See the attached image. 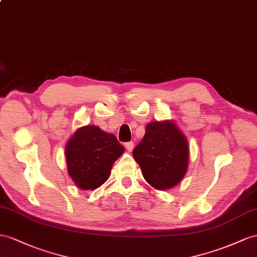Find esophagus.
Masks as SVG:
<instances>
[{"label":"esophagus","instance_id":"obj_1","mask_svg":"<svg viewBox=\"0 0 257 257\" xmlns=\"http://www.w3.org/2000/svg\"><path fill=\"white\" fill-rule=\"evenodd\" d=\"M124 147H126V149L129 151V152H131V151L134 150V147H135V143L133 141H129V142H126L124 143Z\"/></svg>","mask_w":257,"mask_h":257}]
</instances>
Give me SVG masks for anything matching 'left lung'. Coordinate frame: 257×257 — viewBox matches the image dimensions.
<instances>
[{
    "label": "left lung",
    "instance_id": "1",
    "mask_svg": "<svg viewBox=\"0 0 257 257\" xmlns=\"http://www.w3.org/2000/svg\"><path fill=\"white\" fill-rule=\"evenodd\" d=\"M133 155L144 179L159 190L176 186L188 167L189 147L186 137L169 121L150 122L146 135Z\"/></svg>",
    "mask_w": 257,
    "mask_h": 257
}]
</instances>
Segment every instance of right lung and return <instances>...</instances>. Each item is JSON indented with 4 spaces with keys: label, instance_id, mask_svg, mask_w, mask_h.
Returning a JSON list of instances; mask_svg holds the SVG:
<instances>
[{
    "label": "right lung",
    "instance_id": "right-lung-1",
    "mask_svg": "<svg viewBox=\"0 0 257 257\" xmlns=\"http://www.w3.org/2000/svg\"><path fill=\"white\" fill-rule=\"evenodd\" d=\"M114 135L98 127L79 128L66 146L68 174L82 190H94L108 179L114 162L123 153Z\"/></svg>",
    "mask_w": 257,
    "mask_h": 257
}]
</instances>
